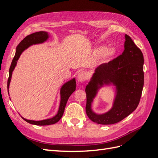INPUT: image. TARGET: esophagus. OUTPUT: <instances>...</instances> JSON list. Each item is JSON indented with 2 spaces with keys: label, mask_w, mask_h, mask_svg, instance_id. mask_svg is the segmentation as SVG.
<instances>
[{
  "label": "esophagus",
  "mask_w": 158,
  "mask_h": 158,
  "mask_svg": "<svg viewBox=\"0 0 158 158\" xmlns=\"http://www.w3.org/2000/svg\"><path fill=\"white\" fill-rule=\"evenodd\" d=\"M88 73H86V72H81V73H80L78 74L77 78L79 82H84L86 79H88Z\"/></svg>",
  "instance_id": "34e87169"
}]
</instances>
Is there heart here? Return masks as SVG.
I'll use <instances>...</instances> for the list:
<instances>
[{
  "instance_id": "heart-1",
  "label": "heart",
  "mask_w": 158,
  "mask_h": 158,
  "mask_svg": "<svg viewBox=\"0 0 158 158\" xmlns=\"http://www.w3.org/2000/svg\"><path fill=\"white\" fill-rule=\"evenodd\" d=\"M94 52L98 56L102 55L103 58L105 59H109L114 56L115 51L113 48H106V47L102 45L96 47L94 50Z\"/></svg>"
}]
</instances>
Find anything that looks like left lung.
Returning <instances> with one entry per match:
<instances>
[{"mask_svg":"<svg viewBox=\"0 0 158 158\" xmlns=\"http://www.w3.org/2000/svg\"><path fill=\"white\" fill-rule=\"evenodd\" d=\"M125 50L116 59L99 65L85 86V111L89 118L100 125H112L122 121L138 107L144 86V56L130 36L125 34ZM116 87L111 109L98 114L91 108L98 89L104 85Z\"/></svg>","mask_w":158,"mask_h":158,"instance_id":"left-lung-1","label":"left lung"}]
</instances>
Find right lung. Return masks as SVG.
<instances>
[{
	"instance_id": "obj_1",
	"label": "right lung",
	"mask_w": 158,
	"mask_h": 158,
	"mask_svg": "<svg viewBox=\"0 0 158 158\" xmlns=\"http://www.w3.org/2000/svg\"><path fill=\"white\" fill-rule=\"evenodd\" d=\"M49 38V35L48 32L44 31H40L31 33V34L26 36L24 39H23L20 44H18V45L16 47L15 56L14 57L10 65V69H9V77L8 79V83H7L8 94H9V86H10L12 73L14 69L16 67L18 60L19 59V58H20L22 52L24 51L26 49L28 48V47H30L33 45L43 44V43H44L45 41H46L47 40H48ZM76 83L75 78L71 79L70 80L66 82L62 85L60 90V102L59 110H58V112H57V113L53 117L44 119V120H41V121L28 120V119H26L22 117V118L26 122H27L28 123H30V124H32V125H35L45 126V125H53V124H55L60 120L62 117H63L66 103H67L68 99L71 95V94L76 90Z\"/></svg>"
}]
</instances>
